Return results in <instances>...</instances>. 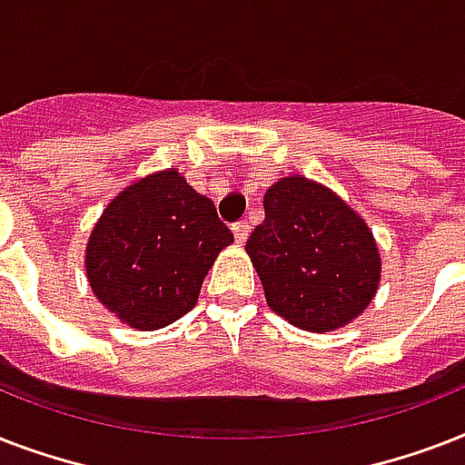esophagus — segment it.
<instances>
[{
    "label": "esophagus",
    "mask_w": 465,
    "mask_h": 465,
    "mask_svg": "<svg viewBox=\"0 0 465 465\" xmlns=\"http://www.w3.org/2000/svg\"><path fill=\"white\" fill-rule=\"evenodd\" d=\"M232 232H233V239H236V243H239V246H243V243L248 241V233H251V226H248V222H239V224L232 226Z\"/></svg>",
    "instance_id": "esophagus-1"
}]
</instances>
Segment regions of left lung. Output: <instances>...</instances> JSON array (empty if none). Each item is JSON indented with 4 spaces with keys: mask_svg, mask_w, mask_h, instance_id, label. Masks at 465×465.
<instances>
[{
    "mask_svg": "<svg viewBox=\"0 0 465 465\" xmlns=\"http://www.w3.org/2000/svg\"><path fill=\"white\" fill-rule=\"evenodd\" d=\"M265 222L246 243L265 302L302 331L345 328L371 304L381 253L367 222L304 175H284L262 197Z\"/></svg>",
    "mask_w": 465,
    "mask_h": 465,
    "instance_id": "left-lung-1",
    "label": "left lung"
}]
</instances>
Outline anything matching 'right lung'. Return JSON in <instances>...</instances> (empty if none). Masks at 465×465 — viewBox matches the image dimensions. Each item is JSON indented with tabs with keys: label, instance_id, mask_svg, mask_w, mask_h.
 <instances>
[{
	"label": "right lung",
	"instance_id": "1",
	"mask_svg": "<svg viewBox=\"0 0 465 465\" xmlns=\"http://www.w3.org/2000/svg\"><path fill=\"white\" fill-rule=\"evenodd\" d=\"M233 233L178 168L120 190L91 229L84 268L91 292L120 323L159 331L197 304L204 275Z\"/></svg>",
	"mask_w": 465,
	"mask_h": 465
}]
</instances>
